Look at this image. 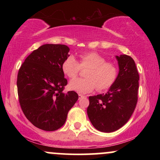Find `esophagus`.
Instances as JSON below:
<instances>
[{
    "mask_svg": "<svg viewBox=\"0 0 160 160\" xmlns=\"http://www.w3.org/2000/svg\"><path fill=\"white\" fill-rule=\"evenodd\" d=\"M78 96H79V99H80V98H84V97H86L85 95H82L81 94H79Z\"/></svg>",
    "mask_w": 160,
    "mask_h": 160,
    "instance_id": "obj_1",
    "label": "esophagus"
}]
</instances>
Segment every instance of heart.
I'll return each instance as SVG.
<instances>
[{"instance_id": "1", "label": "heart", "mask_w": 160, "mask_h": 160, "mask_svg": "<svg viewBox=\"0 0 160 160\" xmlns=\"http://www.w3.org/2000/svg\"><path fill=\"white\" fill-rule=\"evenodd\" d=\"M81 68L87 70L84 76L70 82L69 88L78 93H87L97 88L98 91H106L113 86L118 76V69L113 63L106 62L105 58L95 52H86L80 55L78 62L69 55L62 65L63 74L69 79H74Z\"/></svg>"}]
</instances>
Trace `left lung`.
Returning a JSON list of instances; mask_svg holds the SVG:
<instances>
[{
    "label": "left lung",
    "instance_id": "left-lung-1",
    "mask_svg": "<svg viewBox=\"0 0 160 160\" xmlns=\"http://www.w3.org/2000/svg\"><path fill=\"white\" fill-rule=\"evenodd\" d=\"M119 65L117 80L106 94L89 96L87 114L92 126L103 132H112L124 126L138 102L139 74L133 58L116 56Z\"/></svg>",
    "mask_w": 160,
    "mask_h": 160
}]
</instances>
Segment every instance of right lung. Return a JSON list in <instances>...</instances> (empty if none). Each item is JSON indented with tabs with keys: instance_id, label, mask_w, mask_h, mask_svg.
<instances>
[{
	"instance_id": "right-lung-1",
	"label": "right lung",
	"mask_w": 160,
	"mask_h": 160,
	"mask_svg": "<svg viewBox=\"0 0 160 160\" xmlns=\"http://www.w3.org/2000/svg\"><path fill=\"white\" fill-rule=\"evenodd\" d=\"M68 47L44 44L25 58L17 76L20 106L37 128L55 131L65 124L68 113L78 99V93H64L68 80L62 71L69 56Z\"/></svg>"
}]
</instances>
